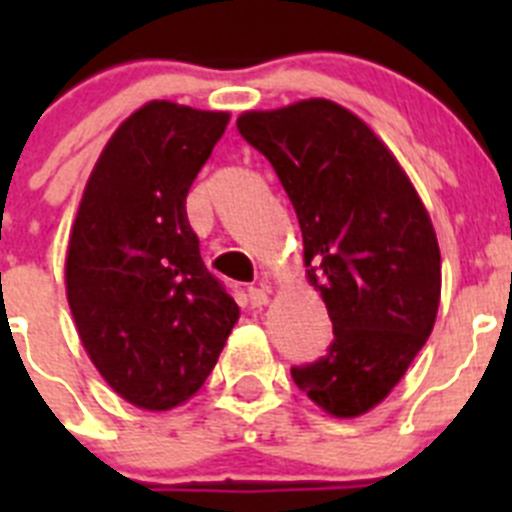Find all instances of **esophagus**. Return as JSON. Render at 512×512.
Returning <instances> with one entry per match:
<instances>
[{"label": "esophagus", "instance_id": "1", "mask_svg": "<svg viewBox=\"0 0 512 512\" xmlns=\"http://www.w3.org/2000/svg\"><path fill=\"white\" fill-rule=\"evenodd\" d=\"M269 295H271L269 284H259V287L248 289V300H251L253 307L269 305Z\"/></svg>", "mask_w": 512, "mask_h": 512}]
</instances>
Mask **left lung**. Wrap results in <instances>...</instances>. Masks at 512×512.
<instances>
[{
  "instance_id": "left-lung-1",
  "label": "left lung",
  "mask_w": 512,
  "mask_h": 512,
  "mask_svg": "<svg viewBox=\"0 0 512 512\" xmlns=\"http://www.w3.org/2000/svg\"><path fill=\"white\" fill-rule=\"evenodd\" d=\"M238 133L269 158L295 207L307 282L333 343L292 379L333 418H359L395 390L436 325L441 251L395 153L361 117L323 97L248 110Z\"/></svg>"
}]
</instances>
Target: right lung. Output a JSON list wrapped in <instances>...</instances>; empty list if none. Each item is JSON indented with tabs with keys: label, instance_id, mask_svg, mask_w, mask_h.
<instances>
[{
	"label": "right lung",
	"instance_id": "obj_1",
	"mask_svg": "<svg viewBox=\"0 0 512 512\" xmlns=\"http://www.w3.org/2000/svg\"><path fill=\"white\" fill-rule=\"evenodd\" d=\"M228 112L153 99L112 133L81 194L66 300L102 379L140 410L194 397L241 318L200 256L187 194Z\"/></svg>",
	"mask_w": 512,
	"mask_h": 512
}]
</instances>
